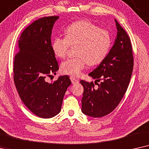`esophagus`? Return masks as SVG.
I'll return each mask as SVG.
<instances>
[{"label": "esophagus", "instance_id": "34e87169", "mask_svg": "<svg viewBox=\"0 0 149 149\" xmlns=\"http://www.w3.org/2000/svg\"><path fill=\"white\" fill-rule=\"evenodd\" d=\"M70 79H71V82H72V84H78V83H79V80H77L76 78H73V77H70Z\"/></svg>", "mask_w": 149, "mask_h": 149}]
</instances>
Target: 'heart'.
Returning a JSON list of instances; mask_svg holds the SVG:
<instances>
[{
	"label": "heart",
	"mask_w": 149,
	"mask_h": 149,
	"mask_svg": "<svg viewBox=\"0 0 149 149\" xmlns=\"http://www.w3.org/2000/svg\"><path fill=\"white\" fill-rule=\"evenodd\" d=\"M70 45H76V56L63 61L61 69L65 74L78 77L87 63L93 66L105 60L112 46V38L107 30L88 20H80L67 26L65 37H56L52 41V49L57 58H65Z\"/></svg>",
	"instance_id": "obj_1"
}]
</instances>
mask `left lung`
Wrapping results in <instances>:
<instances>
[{"label":"left lung","mask_w":149,"mask_h":149,"mask_svg":"<svg viewBox=\"0 0 149 149\" xmlns=\"http://www.w3.org/2000/svg\"><path fill=\"white\" fill-rule=\"evenodd\" d=\"M115 22L118 32L114 45L105 60L88 74L101 82L80 81L84 86L82 112L92 117H102L117 107L132 75L134 56L130 39L116 19ZM95 84L98 86L95 87Z\"/></svg>","instance_id":"1"}]
</instances>
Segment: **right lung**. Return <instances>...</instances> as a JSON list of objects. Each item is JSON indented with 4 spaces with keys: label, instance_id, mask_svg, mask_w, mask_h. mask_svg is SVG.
<instances>
[{
    "label": "right lung",
    "instance_id": "add662e5",
    "mask_svg": "<svg viewBox=\"0 0 149 149\" xmlns=\"http://www.w3.org/2000/svg\"><path fill=\"white\" fill-rule=\"evenodd\" d=\"M58 17H41L26 28L13 61V80L19 97L33 114L43 118L61 112L65 92L71 84L67 76L52 83L45 81L58 69L51 43L52 30Z\"/></svg>",
    "mask_w": 149,
    "mask_h": 149
}]
</instances>
